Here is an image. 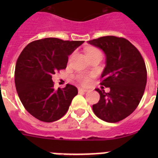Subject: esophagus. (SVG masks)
Returning a JSON list of instances; mask_svg holds the SVG:
<instances>
[{
  "mask_svg": "<svg viewBox=\"0 0 158 158\" xmlns=\"http://www.w3.org/2000/svg\"><path fill=\"white\" fill-rule=\"evenodd\" d=\"M78 90H79L80 92H88L89 91L87 89H85V88H78Z\"/></svg>",
  "mask_w": 158,
  "mask_h": 158,
  "instance_id": "obj_1",
  "label": "esophagus"
}]
</instances>
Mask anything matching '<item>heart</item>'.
I'll return each instance as SVG.
<instances>
[{"label":"heart","instance_id":"heart-1","mask_svg":"<svg viewBox=\"0 0 158 158\" xmlns=\"http://www.w3.org/2000/svg\"><path fill=\"white\" fill-rule=\"evenodd\" d=\"M95 52H100V51H99L97 49L89 48L88 49L87 53H86V54H90V53H95ZM81 83L85 85V84H88L89 82V78L88 77H82L81 78Z\"/></svg>","mask_w":158,"mask_h":158}]
</instances>
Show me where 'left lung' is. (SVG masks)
I'll return each mask as SVG.
<instances>
[{
	"label": "left lung",
	"mask_w": 158,
	"mask_h": 158,
	"mask_svg": "<svg viewBox=\"0 0 158 158\" xmlns=\"http://www.w3.org/2000/svg\"><path fill=\"white\" fill-rule=\"evenodd\" d=\"M104 51L106 65L101 85L109 88L105 93L96 89L100 100L93 104V112L102 120L116 123L133 112L140 103L147 81L146 64L140 52L127 40L104 36L88 41Z\"/></svg>",
	"instance_id": "1"
}]
</instances>
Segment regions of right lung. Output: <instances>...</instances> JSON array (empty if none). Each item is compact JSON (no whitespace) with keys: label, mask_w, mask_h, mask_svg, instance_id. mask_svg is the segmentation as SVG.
<instances>
[{"label":"right lung","mask_w":158,"mask_h":158,"mask_svg":"<svg viewBox=\"0 0 158 158\" xmlns=\"http://www.w3.org/2000/svg\"><path fill=\"white\" fill-rule=\"evenodd\" d=\"M84 42L45 38L29 43L19 54L15 85L19 100L32 116L51 123L67 112L77 89L67 84L55 90L52 75L66 68L68 57Z\"/></svg>","instance_id":"1"}]
</instances>
